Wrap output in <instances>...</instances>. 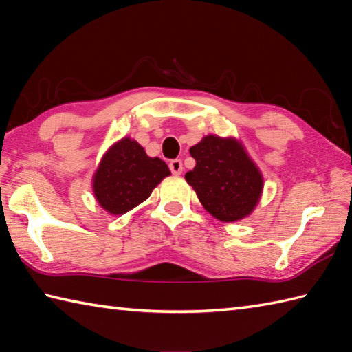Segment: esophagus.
Listing matches in <instances>:
<instances>
[{
  "label": "esophagus",
  "mask_w": 352,
  "mask_h": 352,
  "mask_svg": "<svg viewBox=\"0 0 352 352\" xmlns=\"http://www.w3.org/2000/svg\"><path fill=\"white\" fill-rule=\"evenodd\" d=\"M168 167H170L171 173H173V175H181L182 171H184L181 160H171L170 164H168Z\"/></svg>",
  "instance_id": "1"
}]
</instances>
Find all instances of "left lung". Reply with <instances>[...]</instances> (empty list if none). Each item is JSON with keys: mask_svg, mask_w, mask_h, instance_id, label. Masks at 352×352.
Wrapping results in <instances>:
<instances>
[{"mask_svg": "<svg viewBox=\"0 0 352 352\" xmlns=\"http://www.w3.org/2000/svg\"><path fill=\"white\" fill-rule=\"evenodd\" d=\"M190 153L196 167L185 179L210 215L235 223L253 212L263 191V176L239 140L206 135Z\"/></svg>", "mask_w": 352, "mask_h": 352, "instance_id": "1", "label": "left lung"}]
</instances>
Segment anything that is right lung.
Segmentation results:
<instances>
[{
  "mask_svg": "<svg viewBox=\"0 0 352 352\" xmlns=\"http://www.w3.org/2000/svg\"><path fill=\"white\" fill-rule=\"evenodd\" d=\"M167 176L166 162L147 156L135 140L124 137L104 153L91 186L100 208L111 215H123L149 199Z\"/></svg>",
  "mask_w": 352,
  "mask_h": 352,
  "instance_id": "1",
  "label": "right lung"
}]
</instances>
